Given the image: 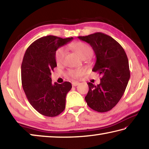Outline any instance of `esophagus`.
<instances>
[{
    "instance_id": "esophagus-1",
    "label": "esophagus",
    "mask_w": 149,
    "mask_h": 149,
    "mask_svg": "<svg viewBox=\"0 0 149 149\" xmlns=\"http://www.w3.org/2000/svg\"><path fill=\"white\" fill-rule=\"evenodd\" d=\"M72 86L73 87H75V86H77V85H79V82H76V81H75V82H72Z\"/></svg>"
}]
</instances>
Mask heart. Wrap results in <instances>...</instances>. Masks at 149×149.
<instances>
[{
    "instance_id": "b5f03b06",
    "label": "heart",
    "mask_w": 149,
    "mask_h": 149,
    "mask_svg": "<svg viewBox=\"0 0 149 149\" xmlns=\"http://www.w3.org/2000/svg\"><path fill=\"white\" fill-rule=\"evenodd\" d=\"M69 47L75 52H76L79 56L85 60H87L93 53L92 48L89 45L84 42H74L69 45ZM66 54V49L64 47H59L55 52V60L58 64H61L64 62V58ZM86 70L84 68L72 69L68 71V74L73 78H79L84 75Z\"/></svg>"
}]
</instances>
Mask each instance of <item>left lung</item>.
<instances>
[{"mask_svg": "<svg viewBox=\"0 0 149 149\" xmlns=\"http://www.w3.org/2000/svg\"><path fill=\"white\" fill-rule=\"evenodd\" d=\"M89 43L96 55L93 68L102 75L100 84L88 83L89 91L85 97L88 106L99 112H105L114 108L125 92L130 78L129 61L122 47L108 35L95 33L78 37Z\"/></svg>", "mask_w": 149, "mask_h": 149, "instance_id": "obj_1", "label": "left lung"}]
</instances>
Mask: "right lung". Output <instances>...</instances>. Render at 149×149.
<instances>
[{"instance_id":"right-lung-1","label":"right lung","mask_w":149,"mask_h":149,"mask_svg":"<svg viewBox=\"0 0 149 149\" xmlns=\"http://www.w3.org/2000/svg\"><path fill=\"white\" fill-rule=\"evenodd\" d=\"M49 35L36 40L27 48L21 67L22 84L31 105L42 115L54 117L65 109V97L72 84H53L51 72L56 67L55 52L73 40Z\"/></svg>"}]
</instances>
